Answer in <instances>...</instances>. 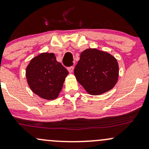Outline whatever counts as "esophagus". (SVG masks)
<instances>
[{
  "label": "esophagus",
  "instance_id": "34e87169",
  "mask_svg": "<svg viewBox=\"0 0 149 149\" xmlns=\"http://www.w3.org/2000/svg\"><path fill=\"white\" fill-rule=\"evenodd\" d=\"M68 71H69L70 73H72L73 71H74V67L71 66V67L68 68Z\"/></svg>",
  "mask_w": 149,
  "mask_h": 149
}]
</instances>
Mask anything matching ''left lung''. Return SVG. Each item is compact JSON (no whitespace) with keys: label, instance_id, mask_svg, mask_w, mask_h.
<instances>
[{"label":"left lung","instance_id":"1","mask_svg":"<svg viewBox=\"0 0 149 149\" xmlns=\"http://www.w3.org/2000/svg\"><path fill=\"white\" fill-rule=\"evenodd\" d=\"M118 72L114 56L97 49H87L81 52L74 74L88 94L98 95L113 88L118 81Z\"/></svg>","mask_w":149,"mask_h":149}]
</instances>
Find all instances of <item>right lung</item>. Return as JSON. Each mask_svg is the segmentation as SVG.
I'll return each instance as SVG.
<instances>
[{
	"mask_svg": "<svg viewBox=\"0 0 149 149\" xmlns=\"http://www.w3.org/2000/svg\"><path fill=\"white\" fill-rule=\"evenodd\" d=\"M68 71L58 62L53 53H42L26 67V77L31 91L41 98L52 100L62 90Z\"/></svg>",
	"mask_w": 149,
	"mask_h": 149,
	"instance_id": "add662e5",
	"label": "right lung"
}]
</instances>
